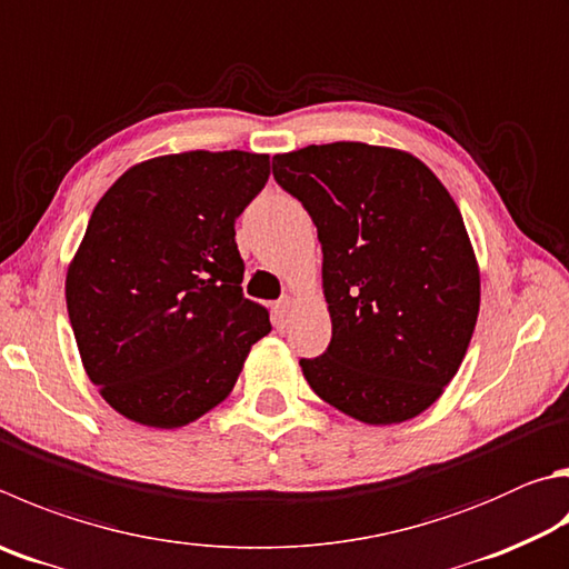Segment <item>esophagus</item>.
<instances>
[{
	"label": "esophagus",
	"instance_id": "34e87169",
	"mask_svg": "<svg viewBox=\"0 0 569 569\" xmlns=\"http://www.w3.org/2000/svg\"><path fill=\"white\" fill-rule=\"evenodd\" d=\"M293 311V298L291 296H283L281 301L273 306V318H276V326L283 328L288 323V318H291Z\"/></svg>",
	"mask_w": 569,
	"mask_h": 569
}]
</instances>
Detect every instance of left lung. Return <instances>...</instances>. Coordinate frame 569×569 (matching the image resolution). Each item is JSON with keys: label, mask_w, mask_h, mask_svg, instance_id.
<instances>
[{"label": "left lung", "mask_w": 569, "mask_h": 569, "mask_svg": "<svg viewBox=\"0 0 569 569\" xmlns=\"http://www.w3.org/2000/svg\"><path fill=\"white\" fill-rule=\"evenodd\" d=\"M323 249L333 336L301 358L318 398L368 426L420 416L470 346L480 271L446 186L406 151L336 141L273 157Z\"/></svg>", "instance_id": "1"}]
</instances>
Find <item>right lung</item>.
<instances>
[{
    "mask_svg": "<svg viewBox=\"0 0 569 569\" xmlns=\"http://www.w3.org/2000/svg\"><path fill=\"white\" fill-rule=\"evenodd\" d=\"M268 173V153L186 151L137 163L101 196L69 263L67 311L89 380L123 418H201L271 330L243 298L233 229Z\"/></svg>",
    "mask_w": 569,
    "mask_h": 569,
    "instance_id": "add662e5",
    "label": "right lung"
}]
</instances>
